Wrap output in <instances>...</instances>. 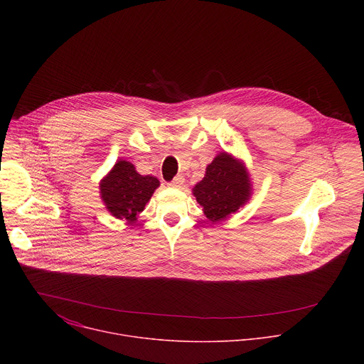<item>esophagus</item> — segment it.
Instances as JSON below:
<instances>
[{"label": "esophagus", "instance_id": "esophagus-1", "mask_svg": "<svg viewBox=\"0 0 364 364\" xmlns=\"http://www.w3.org/2000/svg\"><path fill=\"white\" fill-rule=\"evenodd\" d=\"M170 187L173 188H181L184 186V177L183 176H177L171 183H168Z\"/></svg>", "mask_w": 364, "mask_h": 364}]
</instances>
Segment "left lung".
I'll return each mask as SVG.
<instances>
[{
    "mask_svg": "<svg viewBox=\"0 0 364 364\" xmlns=\"http://www.w3.org/2000/svg\"><path fill=\"white\" fill-rule=\"evenodd\" d=\"M207 220L219 223L235 215L252 196V180L243 160L222 151L207 164L205 174L193 187Z\"/></svg>",
    "mask_w": 364,
    "mask_h": 364,
    "instance_id": "8db88e82",
    "label": "left lung"
}]
</instances>
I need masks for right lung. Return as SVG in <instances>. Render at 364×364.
<instances>
[{
  "instance_id": "1",
  "label": "right lung",
  "mask_w": 364,
  "mask_h": 364,
  "mask_svg": "<svg viewBox=\"0 0 364 364\" xmlns=\"http://www.w3.org/2000/svg\"><path fill=\"white\" fill-rule=\"evenodd\" d=\"M160 181L154 176H141L135 166L127 160H118L111 171L99 183L100 198L107 210L117 219L132 225L145 209Z\"/></svg>"
}]
</instances>
